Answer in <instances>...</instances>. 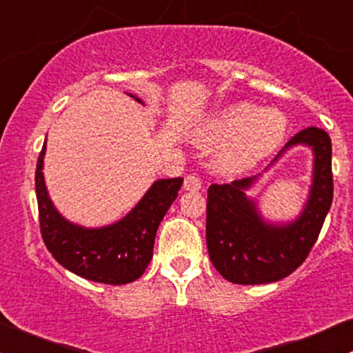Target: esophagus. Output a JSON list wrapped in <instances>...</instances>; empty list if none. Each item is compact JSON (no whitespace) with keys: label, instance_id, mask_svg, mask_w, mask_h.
I'll list each match as a JSON object with an SVG mask.
<instances>
[{"label":"esophagus","instance_id":"esophagus-1","mask_svg":"<svg viewBox=\"0 0 353 353\" xmlns=\"http://www.w3.org/2000/svg\"><path fill=\"white\" fill-rule=\"evenodd\" d=\"M183 188H185V190H188V192H197V190H201V188H202L201 178H199L197 175H194V173H190V175L185 176V180H183Z\"/></svg>","mask_w":353,"mask_h":353}]
</instances>
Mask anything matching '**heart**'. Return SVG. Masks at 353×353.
<instances>
[{
	"label": "heart",
	"instance_id": "b5f03b06",
	"mask_svg": "<svg viewBox=\"0 0 353 353\" xmlns=\"http://www.w3.org/2000/svg\"><path fill=\"white\" fill-rule=\"evenodd\" d=\"M287 119L277 108H261L248 101L219 108L207 122L212 139H230L221 163L231 172H246L272 154L284 141Z\"/></svg>",
	"mask_w": 353,
	"mask_h": 353
}]
</instances>
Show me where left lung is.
<instances>
[{"instance_id": "1", "label": "left lung", "mask_w": 353, "mask_h": 353, "mask_svg": "<svg viewBox=\"0 0 353 353\" xmlns=\"http://www.w3.org/2000/svg\"><path fill=\"white\" fill-rule=\"evenodd\" d=\"M310 146L312 183L304 209L290 223H267L256 202L246 197V190L261 175L210 185L207 190V252L216 270L232 284L256 285L277 282L292 274L314 246L333 201L332 139L318 127L297 132L282 148L281 156L294 146Z\"/></svg>"}]
</instances>
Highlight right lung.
<instances>
[{"mask_svg": "<svg viewBox=\"0 0 353 353\" xmlns=\"http://www.w3.org/2000/svg\"><path fill=\"white\" fill-rule=\"evenodd\" d=\"M43 154L46 143L35 170V192L47 250L64 268L86 281L122 285L139 279L152 258L159 223L175 202L183 178L156 180L139 203L110 226L83 228L64 219L49 199L42 173Z\"/></svg>", "mask_w": 353, "mask_h": 353, "instance_id": "right-lung-1", "label": "right lung"}]
</instances>
